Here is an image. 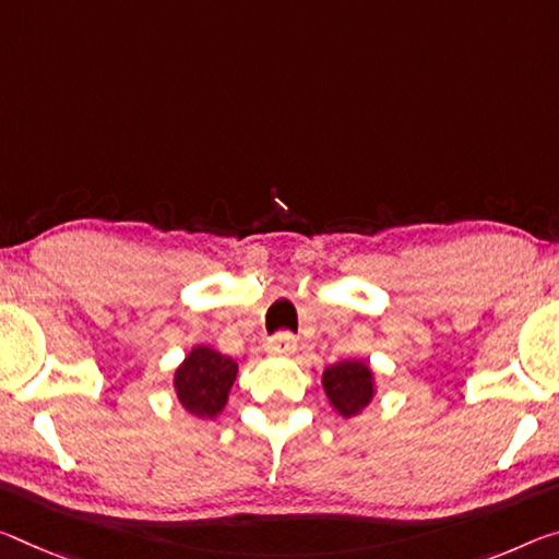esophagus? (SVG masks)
Wrapping results in <instances>:
<instances>
[{
	"mask_svg": "<svg viewBox=\"0 0 559 559\" xmlns=\"http://www.w3.org/2000/svg\"><path fill=\"white\" fill-rule=\"evenodd\" d=\"M269 350H271V353H281V356H288V353H294V350H296L294 333L281 331V333L273 335V338L269 341Z\"/></svg>",
	"mask_w": 559,
	"mask_h": 559,
	"instance_id": "34e87169",
	"label": "esophagus"
}]
</instances>
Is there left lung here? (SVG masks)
Instances as JSON below:
<instances>
[{
  "label": "left lung",
  "instance_id": "obj_1",
  "mask_svg": "<svg viewBox=\"0 0 559 559\" xmlns=\"http://www.w3.org/2000/svg\"><path fill=\"white\" fill-rule=\"evenodd\" d=\"M323 388L331 405L338 411L343 418L360 413L370 401H373V376L366 362L343 360L335 366L325 368Z\"/></svg>",
  "mask_w": 559,
  "mask_h": 559
}]
</instances>
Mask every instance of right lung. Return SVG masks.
<instances>
[{"label":"right lung","mask_w":559,"mask_h":559,"mask_svg":"<svg viewBox=\"0 0 559 559\" xmlns=\"http://www.w3.org/2000/svg\"><path fill=\"white\" fill-rule=\"evenodd\" d=\"M236 370V360L221 356L218 350L206 348V345L193 348L174 378L181 405L201 418H216L228 401Z\"/></svg>","instance_id":"obj_1"}]
</instances>
